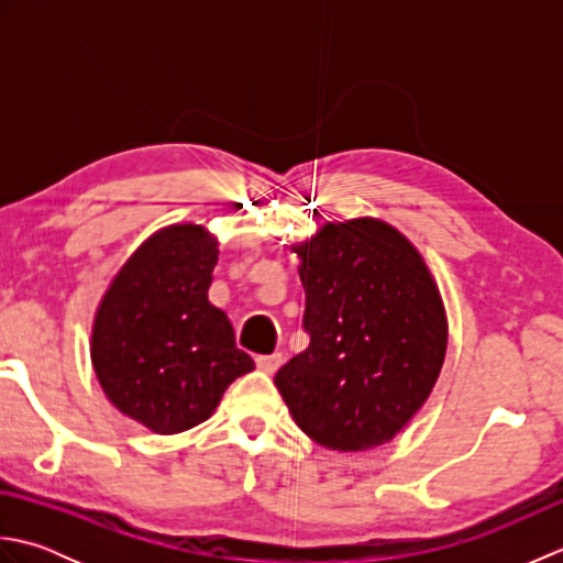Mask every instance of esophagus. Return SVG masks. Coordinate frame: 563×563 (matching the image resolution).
I'll list each match as a JSON object with an SVG mask.
<instances>
[{"label": "esophagus", "instance_id": "1", "mask_svg": "<svg viewBox=\"0 0 563 563\" xmlns=\"http://www.w3.org/2000/svg\"><path fill=\"white\" fill-rule=\"evenodd\" d=\"M280 365H283V353H271V355H258L256 357V367L263 369V373H268V375H273Z\"/></svg>", "mask_w": 563, "mask_h": 563}]
</instances>
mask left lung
<instances>
[{"label":"left lung","instance_id":"8db88e82","mask_svg":"<svg viewBox=\"0 0 563 563\" xmlns=\"http://www.w3.org/2000/svg\"><path fill=\"white\" fill-rule=\"evenodd\" d=\"M297 254L309 345L278 369L275 387L319 445H385L421 409L445 361L435 283L409 239L373 218L324 224Z\"/></svg>","mask_w":563,"mask_h":563}]
</instances>
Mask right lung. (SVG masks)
Wrapping results in <instances>:
<instances>
[{
  "mask_svg": "<svg viewBox=\"0 0 563 563\" xmlns=\"http://www.w3.org/2000/svg\"><path fill=\"white\" fill-rule=\"evenodd\" d=\"M214 261L218 242L202 227H166L130 256L93 319L91 363L106 397L154 433L202 423L254 369L208 300Z\"/></svg>",
  "mask_w": 563,
  "mask_h": 563,
  "instance_id": "right-lung-1",
  "label": "right lung"
}]
</instances>
